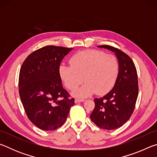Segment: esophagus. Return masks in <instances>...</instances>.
Wrapping results in <instances>:
<instances>
[{
    "label": "esophagus",
    "instance_id": "esophagus-1",
    "mask_svg": "<svg viewBox=\"0 0 157 157\" xmlns=\"http://www.w3.org/2000/svg\"><path fill=\"white\" fill-rule=\"evenodd\" d=\"M84 99H79V98H76L75 100V102L78 103V102H84Z\"/></svg>",
    "mask_w": 157,
    "mask_h": 157
}]
</instances>
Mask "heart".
Wrapping results in <instances>:
<instances>
[{
    "label": "heart",
    "instance_id": "heart-1",
    "mask_svg": "<svg viewBox=\"0 0 157 157\" xmlns=\"http://www.w3.org/2000/svg\"><path fill=\"white\" fill-rule=\"evenodd\" d=\"M71 66L62 64L59 75L66 88L76 89L82 82L83 86L73 93L78 97H87L95 92L98 95L107 94L112 89L119 72V63L112 55L100 50H82L70 59Z\"/></svg>",
    "mask_w": 157,
    "mask_h": 157
}]
</instances>
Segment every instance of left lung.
<instances>
[{"instance_id":"obj_1","label":"left lung","mask_w":157,"mask_h":157,"mask_svg":"<svg viewBox=\"0 0 157 157\" xmlns=\"http://www.w3.org/2000/svg\"><path fill=\"white\" fill-rule=\"evenodd\" d=\"M114 52L119 63V72L113 89L100 98H95L91 120L100 128L118 129L126 123L134 110L139 94L136 66L126 53L116 48L98 46Z\"/></svg>"}]
</instances>
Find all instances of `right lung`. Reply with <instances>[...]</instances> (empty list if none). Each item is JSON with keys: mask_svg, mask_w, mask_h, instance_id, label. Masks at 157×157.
<instances>
[{"mask_svg": "<svg viewBox=\"0 0 157 157\" xmlns=\"http://www.w3.org/2000/svg\"><path fill=\"white\" fill-rule=\"evenodd\" d=\"M72 50L46 46L29 55L21 66L18 91L25 111L32 123L45 131L65 123L75 99L63 88L61 62Z\"/></svg>", "mask_w": 157, "mask_h": 157, "instance_id": "1", "label": "right lung"}]
</instances>
